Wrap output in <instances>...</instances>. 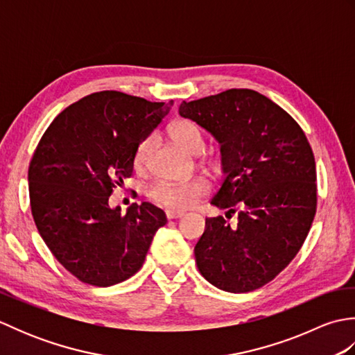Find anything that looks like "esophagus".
<instances>
[{
  "instance_id": "obj_1",
  "label": "esophagus",
  "mask_w": 355,
  "mask_h": 355,
  "mask_svg": "<svg viewBox=\"0 0 355 355\" xmlns=\"http://www.w3.org/2000/svg\"><path fill=\"white\" fill-rule=\"evenodd\" d=\"M184 215V212L182 210H166V216H168V220H177V218H182Z\"/></svg>"
}]
</instances>
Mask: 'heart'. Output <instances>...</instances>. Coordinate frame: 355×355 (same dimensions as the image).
<instances>
[{
	"label": "heart",
	"mask_w": 355,
	"mask_h": 355,
	"mask_svg": "<svg viewBox=\"0 0 355 355\" xmlns=\"http://www.w3.org/2000/svg\"><path fill=\"white\" fill-rule=\"evenodd\" d=\"M168 132L171 139L178 146L186 149L191 154H198L205 148V139L200 126L189 119H177L169 125ZM153 148V139L145 137L140 140L134 150L132 163L135 171H143L148 164V158ZM210 191L209 180L205 177H193L183 183H171V182H158L150 187V198L160 202L163 206L172 209H187L197 202L198 198L205 197Z\"/></svg>",
	"instance_id": "1"
}]
</instances>
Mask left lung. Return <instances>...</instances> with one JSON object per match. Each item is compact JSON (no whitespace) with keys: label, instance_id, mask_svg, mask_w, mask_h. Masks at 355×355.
Listing matches in <instances>:
<instances>
[{"label":"left lung","instance_id":"1","mask_svg":"<svg viewBox=\"0 0 355 355\" xmlns=\"http://www.w3.org/2000/svg\"><path fill=\"white\" fill-rule=\"evenodd\" d=\"M180 116L221 145L225 178L212 205L238 224L207 218L195 245L200 273L216 288L248 293L281 273L302 247L318 207L315 162L302 128L268 97L232 88L180 105Z\"/></svg>","mask_w":355,"mask_h":355}]
</instances>
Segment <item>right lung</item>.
<instances>
[{"label": "right lung", "instance_id": "add662e5", "mask_svg": "<svg viewBox=\"0 0 355 355\" xmlns=\"http://www.w3.org/2000/svg\"><path fill=\"white\" fill-rule=\"evenodd\" d=\"M120 92L82 97L44 132L28 166L30 207L53 256L80 282L110 286L137 273L166 215L150 202L125 215L108 198L132 175L134 150L171 111Z\"/></svg>", "mask_w": 355, "mask_h": 355}]
</instances>
